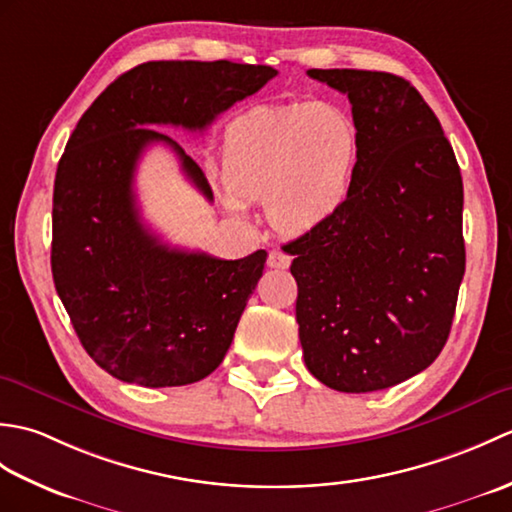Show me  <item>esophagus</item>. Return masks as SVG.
Returning a JSON list of instances; mask_svg holds the SVG:
<instances>
[{"label":"esophagus","mask_w":512,"mask_h":512,"mask_svg":"<svg viewBox=\"0 0 512 512\" xmlns=\"http://www.w3.org/2000/svg\"><path fill=\"white\" fill-rule=\"evenodd\" d=\"M290 255H286L284 250H270L268 253V266L270 268H288L290 266Z\"/></svg>","instance_id":"obj_1"}]
</instances>
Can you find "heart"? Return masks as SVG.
Masks as SVG:
<instances>
[{"label": "heart", "mask_w": 512, "mask_h": 512, "mask_svg": "<svg viewBox=\"0 0 512 512\" xmlns=\"http://www.w3.org/2000/svg\"><path fill=\"white\" fill-rule=\"evenodd\" d=\"M358 160V129L330 103L255 105L224 129L228 209L264 200L270 226L299 237L332 222L347 202Z\"/></svg>", "instance_id": "obj_1"}]
</instances>
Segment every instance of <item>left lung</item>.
<instances>
[{
  "label": "left lung",
  "mask_w": 512,
  "mask_h": 512,
  "mask_svg": "<svg viewBox=\"0 0 512 512\" xmlns=\"http://www.w3.org/2000/svg\"><path fill=\"white\" fill-rule=\"evenodd\" d=\"M347 94L358 160L341 213L284 246L310 374L336 391L394 387L449 339L464 277V189L438 116L402 76L308 70Z\"/></svg>",
  "instance_id": "8db88e82"
}]
</instances>
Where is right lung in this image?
Masks as SVG:
<instances>
[{"label":"right lung","mask_w":512,"mask_h":512,"mask_svg":"<svg viewBox=\"0 0 512 512\" xmlns=\"http://www.w3.org/2000/svg\"><path fill=\"white\" fill-rule=\"evenodd\" d=\"M270 65L149 61L121 74L76 123L52 195V279L92 361L125 383L180 387L224 361L268 253L217 259L171 248L140 222L134 173L165 143L206 200L202 169L151 125L204 132L262 90Z\"/></svg>","instance_id":"add662e5"}]
</instances>
